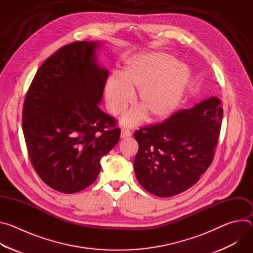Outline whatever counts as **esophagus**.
Instances as JSON below:
<instances>
[{"label":"esophagus","instance_id":"esophagus-1","mask_svg":"<svg viewBox=\"0 0 253 253\" xmlns=\"http://www.w3.org/2000/svg\"><path fill=\"white\" fill-rule=\"evenodd\" d=\"M131 136V132L128 129L123 128L121 130V138H126V137H130Z\"/></svg>","mask_w":253,"mask_h":253}]
</instances>
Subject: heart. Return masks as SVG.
<instances>
[{
	"instance_id": "b5f03b06",
	"label": "heart",
	"mask_w": 253,
	"mask_h": 253,
	"mask_svg": "<svg viewBox=\"0 0 253 253\" xmlns=\"http://www.w3.org/2000/svg\"><path fill=\"white\" fill-rule=\"evenodd\" d=\"M190 71L182 63L164 53H150L132 60L121 77L112 76L105 86L107 109L113 116L122 114L138 93L141 108L124 118L127 125L139 123L145 112L150 120L159 121L171 116L181 103L190 83Z\"/></svg>"
}]
</instances>
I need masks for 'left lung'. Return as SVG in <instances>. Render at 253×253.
Returning a JSON list of instances; mask_svg holds the SVG:
<instances>
[{"instance_id":"1","label":"left lung","mask_w":253,"mask_h":253,"mask_svg":"<svg viewBox=\"0 0 253 253\" xmlns=\"http://www.w3.org/2000/svg\"><path fill=\"white\" fill-rule=\"evenodd\" d=\"M222 115L220 100L211 97L136 130L139 149L134 169L141 186L159 197H171L193 186L212 163Z\"/></svg>"}]
</instances>
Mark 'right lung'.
<instances>
[{"label":"right lung","instance_id":"add662e5","mask_svg":"<svg viewBox=\"0 0 253 253\" xmlns=\"http://www.w3.org/2000/svg\"><path fill=\"white\" fill-rule=\"evenodd\" d=\"M95 42L65 45L38 69L23 106V132L36 173L51 188L75 193L99 175L100 159L119 141L117 120L100 103L108 71Z\"/></svg>","mask_w":253,"mask_h":253}]
</instances>
